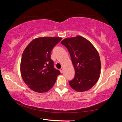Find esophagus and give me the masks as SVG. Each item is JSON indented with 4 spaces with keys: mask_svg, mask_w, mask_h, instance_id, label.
<instances>
[{
    "mask_svg": "<svg viewBox=\"0 0 122 122\" xmlns=\"http://www.w3.org/2000/svg\"><path fill=\"white\" fill-rule=\"evenodd\" d=\"M60 72H61V73H63V68H61L60 69Z\"/></svg>",
    "mask_w": 122,
    "mask_h": 122,
    "instance_id": "34e87169",
    "label": "esophagus"
}]
</instances>
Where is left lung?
I'll use <instances>...</instances> for the list:
<instances>
[{
  "instance_id": "1",
  "label": "left lung",
  "mask_w": 122,
  "mask_h": 122,
  "mask_svg": "<svg viewBox=\"0 0 122 122\" xmlns=\"http://www.w3.org/2000/svg\"><path fill=\"white\" fill-rule=\"evenodd\" d=\"M61 44L69 51L75 69V77L69 81L70 86L78 92L89 90L100 76L101 64L98 51L89 41L80 36L66 38Z\"/></svg>"
}]
</instances>
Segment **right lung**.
I'll list each match as a JSON object with an SVG mask.
<instances>
[{
    "instance_id": "add662e5",
    "label": "right lung",
    "mask_w": 122,
    "mask_h": 122,
    "mask_svg": "<svg viewBox=\"0 0 122 122\" xmlns=\"http://www.w3.org/2000/svg\"><path fill=\"white\" fill-rule=\"evenodd\" d=\"M61 39L55 36L38 38L25 49L20 63V73L25 83L34 92H48L60 74L59 71L54 68L51 53Z\"/></svg>"
}]
</instances>
